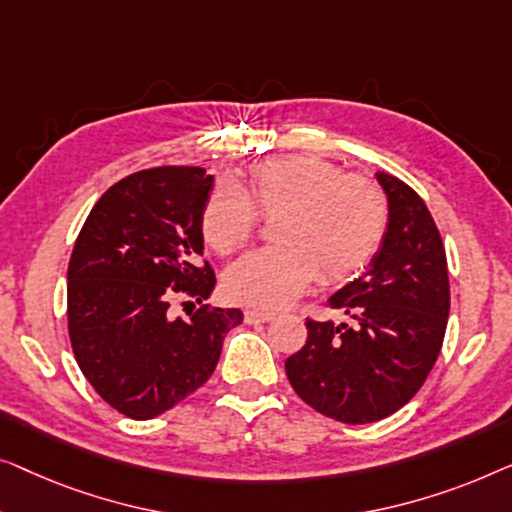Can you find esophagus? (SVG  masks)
Here are the masks:
<instances>
[{
  "label": "esophagus",
  "mask_w": 512,
  "mask_h": 512,
  "mask_svg": "<svg viewBox=\"0 0 512 512\" xmlns=\"http://www.w3.org/2000/svg\"><path fill=\"white\" fill-rule=\"evenodd\" d=\"M271 311H262V308H250V311H246V322H269L273 320Z\"/></svg>",
  "instance_id": "esophagus-1"
}]
</instances>
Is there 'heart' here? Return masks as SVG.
<instances>
[{"label": "heart", "mask_w": 512, "mask_h": 512, "mask_svg": "<svg viewBox=\"0 0 512 512\" xmlns=\"http://www.w3.org/2000/svg\"><path fill=\"white\" fill-rule=\"evenodd\" d=\"M278 215V246L253 250L225 271L229 299L280 308L320 276L343 283L362 273L383 246L385 194L366 178L315 155H287L250 169L246 187L222 181L208 194L201 232L215 253H234L255 234L259 215Z\"/></svg>", "instance_id": "heart-1"}]
</instances>
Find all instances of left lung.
I'll list each match as a JSON object with an SVG mask.
<instances>
[{
  "label": "left lung",
  "mask_w": 512,
  "mask_h": 512,
  "mask_svg": "<svg viewBox=\"0 0 512 512\" xmlns=\"http://www.w3.org/2000/svg\"><path fill=\"white\" fill-rule=\"evenodd\" d=\"M387 232L369 271L329 297L350 322L306 320L285 373L308 406L345 424L378 422L415 397L434 369L450 315L448 259L429 208L385 171Z\"/></svg>",
  "instance_id": "obj_1"
}]
</instances>
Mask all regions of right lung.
I'll return each instance as SVG.
<instances>
[{"label":"right lung","instance_id":"1","mask_svg":"<svg viewBox=\"0 0 512 512\" xmlns=\"http://www.w3.org/2000/svg\"><path fill=\"white\" fill-rule=\"evenodd\" d=\"M213 176L201 167H155L102 194L78 234L67 271V318L76 362L118 413L150 420L211 378L239 308L169 318L181 294L211 297L201 213Z\"/></svg>","mask_w":512,"mask_h":512}]
</instances>
